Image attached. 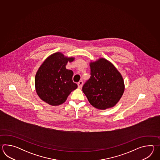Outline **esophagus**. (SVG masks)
I'll return each mask as SVG.
<instances>
[{
	"mask_svg": "<svg viewBox=\"0 0 160 160\" xmlns=\"http://www.w3.org/2000/svg\"><path fill=\"white\" fill-rule=\"evenodd\" d=\"M82 85H83V82L82 81H80L78 83V88H81L82 87Z\"/></svg>",
	"mask_w": 160,
	"mask_h": 160,
	"instance_id": "esophagus-1",
	"label": "esophagus"
}]
</instances>
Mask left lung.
<instances>
[{
  "instance_id": "obj_1",
  "label": "left lung",
  "mask_w": 160,
  "mask_h": 160,
  "mask_svg": "<svg viewBox=\"0 0 160 160\" xmlns=\"http://www.w3.org/2000/svg\"><path fill=\"white\" fill-rule=\"evenodd\" d=\"M91 77L82 91L95 108L105 110L116 105L122 96L125 85L115 66L105 58L90 62Z\"/></svg>"
}]
</instances>
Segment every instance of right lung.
Returning a JSON list of instances; mask_svg holds the SVG:
<instances>
[{
    "instance_id": "1",
    "label": "right lung",
    "mask_w": 160,
    "mask_h": 160,
    "mask_svg": "<svg viewBox=\"0 0 160 160\" xmlns=\"http://www.w3.org/2000/svg\"><path fill=\"white\" fill-rule=\"evenodd\" d=\"M74 60V58L66 57L58 52L43 62L35 78L36 92L42 100L50 105H60L77 88L72 81L73 72L66 68L68 62Z\"/></svg>"
}]
</instances>
